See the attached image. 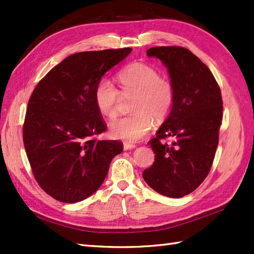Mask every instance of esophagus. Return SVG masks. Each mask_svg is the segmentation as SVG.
Listing matches in <instances>:
<instances>
[{"label":"esophagus","mask_w":254,"mask_h":254,"mask_svg":"<svg viewBox=\"0 0 254 254\" xmlns=\"http://www.w3.org/2000/svg\"><path fill=\"white\" fill-rule=\"evenodd\" d=\"M123 147L126 150H128V149H132V148H135L136 145L135 144H132V143H127V142H124L123 143Z\"/></svg>","instance_id":"esophagus-1"}]
</instances>
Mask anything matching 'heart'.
I'll use <instances>...</instances> for the list:
<instances>
[{
  "label": "heart",
  "mask_w": 254,
  "mask_h": 254,
  "mask_svg": "<svg viewBox=\"0 0 254 254\" xmlns=\"http://www.w3.org/2000/svg\"><path fill=\"white\" fill-rule=\"evenodd\" d=\"M117 77L120 90L108 78L98 80L94 89L95 105L102 116L113 119L122 96H134L133 115L113 121L110 131L119 139L136 142L152 130L154 119L160 122L170 115L176 101L175 85L168 77L160 76L154 66L143 62L128 64Z\"/></svg>",
  "instance_id": "heart-1"
}]
</instances>
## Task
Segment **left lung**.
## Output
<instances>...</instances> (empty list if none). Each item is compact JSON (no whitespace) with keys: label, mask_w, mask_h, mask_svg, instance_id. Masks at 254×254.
<instances>
[{"label":"left lung","mask_w":254,"mask_h":254,"mask_svg":"<svg viewBox=\"0 0 254 254\" xmlns=\"http://www.w3.org/2000/svg\"><path fill=\"white\" fill-rule=\"evenodd\" d=\"M146 55L168 68L176 101L148 142L155 161L143 178L156 192L182 197L195 190L212 168L223 121L222 93L209 68L187 48L154 47ZM169 137L171 144L164 142Z\"/></svg>","instance_id":"obj_1"}]
</instances>
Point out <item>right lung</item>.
I'll return each mask as SVG.
<instances>
[{
  "label": "right lung",
  "instance_id": "obj_1",
  "mask_svg": "<svg viewBox=\"0 0 254 254\" xmlns=\"http://www.w3.org/2000/svg\"><path fill=\"white\" fill-rule=\"evenodd\" d=\"M131 48L78 52L53 67L37 84L23 124L32 175L40 188L63 203H76L98 190L120 141H100L107 124L97 109L94 89L102 75Z\"/></svg>",
  "mask_w": 254,
  "mask_h": 254
}]
</instances>
